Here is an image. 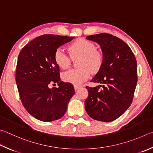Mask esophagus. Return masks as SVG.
Here are the masks:
<instances>
[{
  "label": "esophagus",
  "mask_w": 153,
  "mask_h": 153,
  "mask_svg": "<svg viewBox=\"0 0 153 153\" xmlns=\"http://www.w3.org/2000/svg\"><path fill=\"white\" fill-rule=\"evenodd\" d=\"M81 87H82L81 85H74V89H75V90L77 91V90H78L79 88H81Z\"/></svg>",
  "instance_id": "obj_1"
}]
</instances>
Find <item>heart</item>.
Masks as SVG:
<instances>
[{"label": "heart", "instance_id": "1", "mask_svg": "<svg viewBox=\"0 0 153 153\" xmlns=\"http://www.w3.org/2000/svg\"><path fill=\"white\" fill-rule=\"evenodd\" d=\"M68 50L72 57L81 56L79 68L72 69L62 75L64 82L74 84H80L90 76L91 70L98 71L103 62V56L96 50V46L91 41L85 39H78L69 46ZM54 60L60 68L68 69L71 64V59L63 49L59 48L54 53Z\"/></svg>", "mask_w": 153, "mask_h": 153}]
</instances>
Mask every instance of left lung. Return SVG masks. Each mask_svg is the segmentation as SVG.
Wrapping results in <instances>:
<instances>
[{
	"mask_svg": "<svg viewBox=\"0 0 153 153\" xmlns=\"http://www.w3.org/2000/svg\"><path fill=\"white\" fill-rule=\"evenodd\" d=\"M86 39L100 44L103 62L91 80L102 88L86 86L85 108L94 120L108 123L120 117L132 104L138 79L137 60L129 46L116 36L103 33Z\"/></svg>",
	"mask_w": 153,
	"mask_h": 153,
	"instance_id": "left-lung-1",
	"label": "left lung"
}]
</instances>
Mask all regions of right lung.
Listing matches in <instances>:
<instances>
[{"instance_id": "right-lung-1", "label": "right lung", "mask_w": 153, "mask_h": 153, "mask_svg": "<svg viewBox=\"0 0 153 153\" xmlns=\"http://www.w3.org/2000/svg\"><path fill=\"white\" fill-rule=\"evenodd\" d=\"M74 38L43 35L19 53L15 76L19 96L24 108L37 120L51 122L62 118L75 94L73 85L60 81L59 67L54 60L58 48ZM56 82L58 88H48Z\"/></svg>"}]
</instances>
